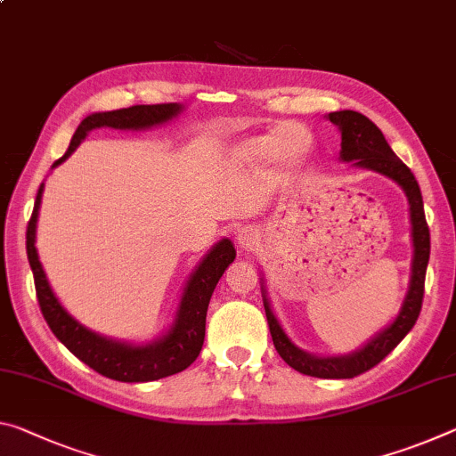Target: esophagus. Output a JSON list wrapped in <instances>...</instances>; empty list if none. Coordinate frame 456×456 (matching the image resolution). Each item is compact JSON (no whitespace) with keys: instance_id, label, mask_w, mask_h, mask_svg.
Segmentation results:
<instances>
[{"instance_id":"1","label":"esophagus","mask_w":456,"mask_h":456,"mask_svg":"<svg viewBox=\"0 0 456 456\" xmlns=\"http://www.w3.org/2000/svg\"><path fill=\"white\" fill-rule=\"evenodd\" d=\"M257 241H259V233L254 227H243L240 229V233H237V243H240V248L245 251L254 249Z\"/></svg>"}]
</instances>
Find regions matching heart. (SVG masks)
<instances>
[{
    "instance_id": "heart-1",
    "label": "heart",
    "mask_w": 456,
    "mask_h": 456,
    "mask_svg": "<svg viewBox=\"0 0 456 456\" xmlns=\"http://www.w3.org/2000/svg\"><path fill=\"white\" fill-rule=\"evenodd\" d=\"M310 148V134L298 124H278L267 132L248 137L237 146V158L248 164L278 160L292 164Z\"/></svg>"
}]
</instances>
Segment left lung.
<instances>
[{
  "instance_id": "1",
  "label": "left lung",
  "mask_w": 456,
  "mask_h": 456,
  "mask_svg": "<svg viewBox=\"0 0 456 456\" xmlns=\"http://www.w3.org/2000/svg\"><path fill=\"white\" fill-rule=\"evenodd\" d=\"M327 119L330 124H335L338 127V132H341V151H338V160L353 162V166H357V168L379 172V175L392 178L403 191V194H406L411 223V248H414L406 298H403L402 308L395 319L389 322L386 329L375 332L370 341L361 345L359 349L345 353V355L322 357L302 351L300 346H296L292 343V338L286 335V330L281 329L280 321L276 319V314H273L270 300H267L264 280L262 296L273 346H276L280 357L284 359L292 370L310 375V378L351 379L359 373L370 371L381 359H386L416 324L418 314H420L422 308L424 278L430 259V231L428 225H426L420 186H418L416 178L411 175L408 166L394 154L392 148H389L381 129L375 126L370 118H365L363 113L351 110L332 111L327 115Z\"/></svg>"
}]
</instances>
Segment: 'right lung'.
I'll list each match as a JSON object with an SVG mask.
<instances>
[{"label": "right lung", "instance_id": "add662e5", "mask_svg": "<svg viewBox=\"0 0 456 456\" xmlns=\"http://www.w3.org/2000/svg\"><path fill=\"white\" fill-rule=\"evenodd\" d=\"M184 105L180 103H162V105H134L127 110L118 111H101L91 113L81 121L72 135L69 150L64 151L61 160L53 164V168L61 166L67 158L75 151L86 134L99 127L111 129H150L162 124H168L183 113ZM42 192H45V183L40 184L38 194H36L34 211L28 223L26 231V251L28 262H30L36 296H38L40 310L45 314L50 330L54 337L67 346L72 355L78 357L95 370L97 373L115 381H127V384H142V381H156L178 371H184L194 359L199 357L205 341V322H207V308L211 302L213 290L216 281L221 280L223 272L227 270L229 264L235 259V248L231 240L216 241L211 249L207 251L205 257L200 259L199 265L194 267L191 278L186 280V286L180 296L175 321L168 330L162 332L160 337L150 343H127L110 338L99 332L86 329L85 324L78 322L67 308L61 305L56 294L50 286L45 273V267L40 264L38 249H36V225H38V213Z\"/></svg>", "mask_w": 456, "mask_h": 456}]
</instances>
